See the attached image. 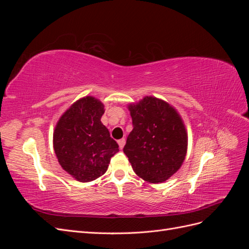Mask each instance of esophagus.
Returning <instances> with one entry per match:
<instances>
[{"mask_svg": "<svg viewBox=\"0 0 249 249\" xmlns=\"http://www.w3.org/2000/svg\"><path fill=\"white\" fill-rule=\"evenodd\" d=\"M118 145H119V148L120 149H123L124 148V143H125V139L124 138H123V139H119L118 141Z\"/></svg>", "mask_w": 249, "mask_h": 249, "instance_id": "esophagus-1", "label": "esophagus"}]
</instances>
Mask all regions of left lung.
I'll return each instance as SVG.
<instances>
[{
    "instance_id": "1",
    "label": "left lung",
    "mask_w": 249,
    "mask_h": 249,
    "mask_svg": "<svg viewBox=\"0 0 249 249\" xmlns=\"http://www.w3.org/2000/svg\"><path fill=\"white\" fill-rule=\"evenodd\" d=\"M129 110L133 130L124 153L138 177L153 184L165 182L182 166L187 154L183 119L168 103L154 96L131 104Z\"/></svg>"
}]
</instances>
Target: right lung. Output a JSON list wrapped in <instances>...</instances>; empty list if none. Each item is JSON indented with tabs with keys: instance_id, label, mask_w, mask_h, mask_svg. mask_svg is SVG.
I'll return each mask as SVG.
<instances>
[{
	"instance_id": "obj_1",
	"label": "right lung",
	"mask_w": 249,
	"mask_h": 249,
	"mask_svg": "<svg viewBox=\"0 0 249 249\" xmlns=\"http://www.w3.org/2000/svg\"><path fill=\"white\" fill-rule=\"evenodd\" d=\"M104 107L93 96L82 97L63 113L53 135L59 164L82 183L103 176L111 158L119 150L101 122Z\"/></svg>"
}]
</instances>
